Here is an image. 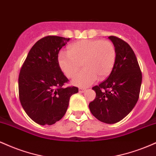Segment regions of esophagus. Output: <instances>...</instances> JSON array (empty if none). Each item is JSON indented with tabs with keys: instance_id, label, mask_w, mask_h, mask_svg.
Listing matches in <instances>:
<instances>
[{
	"instance_id": "esophagus-1",
	"label": "esophagus",
	"mask_w": 156,
	"mask_h": 156,
	"mask_svg": "<svg viewBox=\"0 0 156 156\" xmlns=\"http://www.w3.org/2000/svg\"><path fill=\"white\" fill-rule=\"evenodd\" d=\"M78 90H79V92L83 93V92H84L86 91V89H84V88H79V89H78Z\"/></svg>"
}]
</instances>
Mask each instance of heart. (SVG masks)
<instances>
[{"instance_id": "b5f03b06", "label": "heart", "mask_w": 156, "mask_h": 156, "mask_svg": "<svg viewBox=\"0 0 156 156\" xmlns=\"http://www.w3.org/2000/svg\"><path fill=\"white\" fill-rule=\"evenodd\" d=\"M117 58L114 43L109 40L83 39L71 44L68 53L61 52L58 63L65 76L72 78L83 64L84 69L73 78L77 87H87L98 79H104L110 75Z\"/></svg>"}]
</instances>
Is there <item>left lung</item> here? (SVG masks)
I'll use <instances>...</instances> for the list:
<instances>
[{
  "mask_svg": "<svg viewBox=\"0 0 156 156\" xmlns=\"http://www.w3.org/2000/svg\"><path fill=\"white\" fill-rule=\"evenodd\" d=\"M117 58L106 80L92 87L96 98L89 103L90 112L98 120L114 124L125 118L136 104L142 75L130 46L119 37L110 36Z\"/></svg>",
  "mask_w": 156,
  "mask_h": 156,
  "instance_id": "left-lung-1",
  "label": "left lung"
}]
</instances>
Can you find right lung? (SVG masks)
Listing matches in <instances>:
<instances>
[{
  "label": "right lung",
  "instance_id": "add662e5",
  "mask_svg": "<svg viewBox=\"0 0 156 156\" xmlns=\"http://www.w3.org/2000/svg\"><path fill=\"white\" fill-rule=\"evenodd\" d=\"M69 38L47 36L34 44L27 55L18 78L19 98L23 109L33 121L51 125L65 114L76 87L64 88L69 81L58 63L61 48Z\"/></svg>",
  "mask_w": 156,
  "mask_h": 156
}]
</instances>
